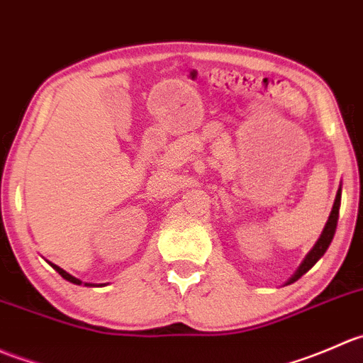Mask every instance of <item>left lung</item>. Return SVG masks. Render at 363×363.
I'll return each mask as SVG.
<instances>
[{"instance_id": "1", "label": "left lung", "mask_w": 363, "mask_h": 363, "mask_svg": "<svg viewBox=\"0 0 363 363\" xmlns=\"http://www.w3.org/2000/svg\"><path fill=\"white\" fill-rule=\"evenodd\" d=\"M340 194H342V186H339V190H337V196H335V201H333L332 211H330L328 220H326L325 228H323L321 236H319V238H318L315 245L312 247L311 250H308V254H307V256H305V259L302 261V264H300V267H298V270H296L295 274H293L291 277H289V281L286 282V286L293 284V282L298 281V279L302 277L303 274H307V272L311 270V268L314 267V264L318 263L319 259H321L323 254L326 252V249H328L330 243H332L333 235H335V229H337V220H339Z\"/></svg>"}]
</instances>
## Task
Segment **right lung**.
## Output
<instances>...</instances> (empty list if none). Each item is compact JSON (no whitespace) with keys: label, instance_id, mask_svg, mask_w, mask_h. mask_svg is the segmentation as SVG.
<instances>
[{"label":"right lung","instance_id":"right-lung-1","mask_svg":"<svg viewBox=\"0 0 363 363\" xmlns=\"http://www.w3.org/2000/svg\"><path fill=\"white\" fill-rule=\"evenodd\" d=\"M49 264H51L52 268H55L56 272H58V274L61 275V277L65 279V281H68V282H72V284H77V286H81V284H84V286H88V288H91V286H95V284H91V282H82L81 279H77V277H74V275H70L68 274V272H65L63 268H60L58 264H55V263H51V261H48ZM100 286H104V284H100Z\"/></svg>","mask_w":363,"mask_h":363}]
</instances>
